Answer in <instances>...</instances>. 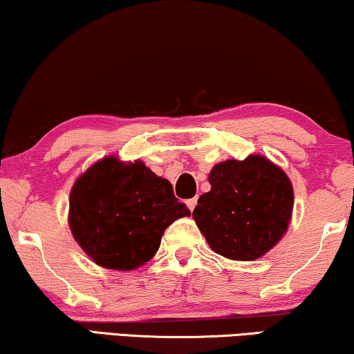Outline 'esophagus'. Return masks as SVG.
I'll use <instances>...</instances> for the list:
<instances>
[{
    "instance_id": "esophagus-1",
    "label": "esophagus",
    "mask_w": 354,
    "mask_h": 354,
    "mask_svg": "<svg viewBox=\"0 0 354 354\" xmlns=\"http://www.w3.org/2000/svg\"><path fill=\"white\" fill-rule=\"evenodd\" d=\"M187 203V207H189V210H194V208H196V205H197V198L194 197V198H189V201L186 202Z\"/></svg>"
}]
</instances>
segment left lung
I'll use <instances>...</instances> for the list:
<instances>
[{"label": "left lung", "mask_w": 354, "mask_h": 354, "mask_svg": "<svg viewBox=\"0 0 354 354\" xmlns=\"http://www.w3.org/2000/svg\"><path fill=\"white\" fill-rule=\"evenodd\" d=\"M192 216L212 250L229 260L265 255L287 231L293 208L290 179L261 156L226 160L208 175Z\"/></svg>", "instance_id": "obj_1"}]
</instances>
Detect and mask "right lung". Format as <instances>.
I'll use <instances>...</instances> for the list:
<instances>
[{
    "label": "right lung",
    "instance_id": "obj_1",
    "mask_svg": "<svg viewBox=\"0 0 354 354\" xmlns=\"http://www.w3.org/2000/svg\"><path fill=\"white\" fill-rule=\"evenodd\" d=\"M189 215L168 179L142 162L127 165L106 157L73 184L68 225L94 263L129 271L151 260L165 229Z\"/></svg>",
    "mask_w": 354,
    "mask_h": 354
}]
</instances>
